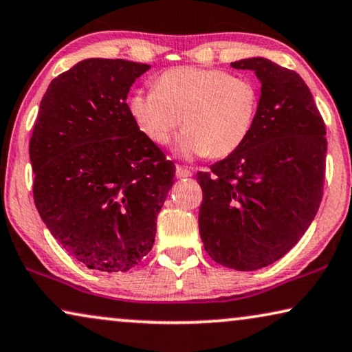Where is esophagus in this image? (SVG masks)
Listing matches in <instances>:
<instances>
[{"mask_svg": "<svg viewBox=\"0 0 352 352\" xmlns=\"http://www.w3.org/2000/svg\"><path fill=\"white\" fill-rule=\"evenodd\" d=\"M176 176L177 177H188V176H192V173H190V170H188V168L177 165L176 166Z\"/></svg>", "mask_w": 352, "mask_h": 352, "instance_id": "34e87169", "label": "esophagus"}]
</instances>
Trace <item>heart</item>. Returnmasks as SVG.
Returning <instances> with one entry per match:
<instances>
[{
  "label": "heart",
  "mask_w": 352,
  "mask_h": 352,
  "mask_svg": "<svg viewBox=\"0 0 352 352\" xmlns=\"http://www.w3.org/2000/svg\"><path fill=\"white\" fill-rule=\"evenodd\" d=\"M261 95L257 85L223 69L179 66L162 73L154 90H135L129 98L131 119L151 142L165 146L177 129L181 155L226 159L235 154L256 125Z\"/></svg>",
  "instance_id": "1"
}]
</instances>
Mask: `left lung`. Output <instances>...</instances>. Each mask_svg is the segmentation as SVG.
<instances>
[{
    "mask_svg": "<svg viewBox=\"0 0 352 352\" xmlns=\"http://www.w3.org/2000/svg\"><path fill=\"white\" fill-rule=\"evenodd\" d=\"M252 69L262 82L256 125L235 154L198 171L200 236L214 262L251 272L276 262L308 230L324 195L325 124L294 69L267 58Z\"/></svg>",
    "mask_w": 352,
    "mask_h": 352,
    "instance_id": "8db88e82",
    "label": "left lung"
}]
</instances>
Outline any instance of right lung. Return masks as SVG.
Instances as JSON below:
<instances>
[{
  "instance_id": "right-lung-1",
  "label": "right lung",
  "mask_w": 352,
  "mask_h": 352,
  "mask_svg": "<svg viewBox=\"0 0 352 352\" xmlns=\"http://www.w3.org/2000/svg\"><path fill=\"white\" fill-rule=\"evenodd\" d=\"M149 65L87 58L52 79L41 100L30 160L33 198L76 261L129 272L152 249L175 164L141 133L126 95Z\"/></svg>"
}]
</instances>
